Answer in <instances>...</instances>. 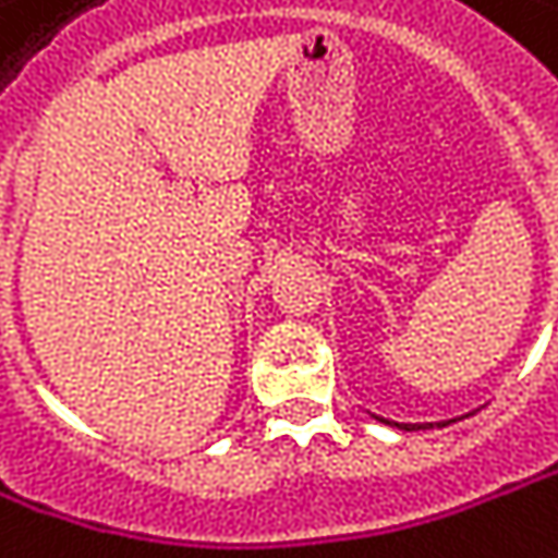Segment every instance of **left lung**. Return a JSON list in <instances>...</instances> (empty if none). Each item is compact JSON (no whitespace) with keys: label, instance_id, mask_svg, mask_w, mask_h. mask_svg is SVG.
<instances>
[{"label":"left lung","instance_id":"8db88e82","mask_svg":"<svg viewBox=\"0 0 558 558\" xmlns=\"http://www.w3.org/2000/svg\"><path fill=\"white\" fill-rule=\"evenodd\" d=\"M381 423H388V420H381ZM448 423H454V420H445V423H436V426H448ZM395 426H398V429H410V433H413V429H433V423H423V426H420V423H395Z\"/></svg>","mask_w":558,"mask_h":558}]
</instances>
